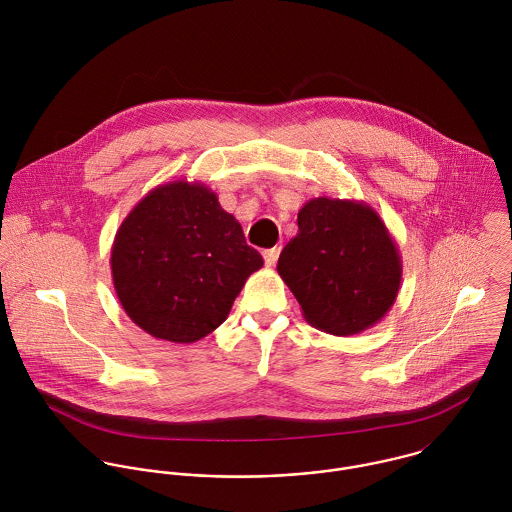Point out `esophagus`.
Listing matches in <instances>:
<instances>
[{"instance_id":"34e87169","label":"esophagus","mask_w":512,"mask_h":512,"mask_svg":"<svg viewBox=\"0 0 512 512\" xmlns=\"http://www.w3.org/2000/svg\"><path fill=\"white\" fill-rule=\"evenodd\" d=\"M278 258H280V248H278V246L264 252V262H266V266H276Z\"/></svg>"}]
</instances>
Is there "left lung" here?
<instances>
[{"instance_id":"8db88e82","label":"left lung","mask_w":512,"mask_h":512,"mask_svg":"<svg viewBox=\"0 0 512 512\" xmlns=\"http://www.w3.org/2000/svg\"><path fill=\"white\" fill-rule=\"evenodd\" d=\"M309 325L357 335L394 305L402 258L384 220L363 201L317 197L297 213V234L278 260Z\"/></svg>"}]
</instances>
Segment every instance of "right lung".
Wrapping results in <instances>:
<instances>
[{
	"label": "right lung",
	"mask_w": 512,
	"mask_h": 512,
	"mask_svg": "<svg viewBox=\"0 0 512 512\" xmlns=\"http://www.w3.org/2000/svg\"><path fill=\"white\" fill-rule=\"evenodd\" d=\"M262 266L217 193L185 179L151 189L122 220L110 254L114 290L128 317L171 343L213 333Z\"/></svg>",
	"instance_id": "obj_1"
}]
</instances>
